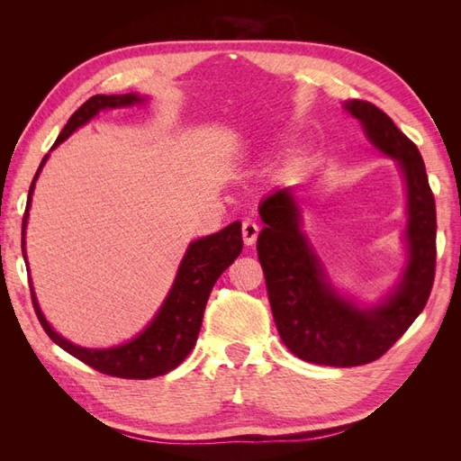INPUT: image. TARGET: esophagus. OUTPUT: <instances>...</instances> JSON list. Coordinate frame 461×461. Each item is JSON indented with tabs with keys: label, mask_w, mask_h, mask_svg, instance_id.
Returning a JSON list of instances; mask_svg holds the SVG:
<instances>
[{
	"label": "esophagus",
	"mask_w": 461,
	"mask_h": 461,
	"mask_svg": "<svg viewBox=\"0 0 461 461\" xmlns=\"http://www.w3.org/2000/svg\"><path fill=\"white\" fill-rule=\"evenodd\" d=\"M258 232H259V227L256 225L254 221H244L242 222V239H244V244L246 246H252V244H256V240H258Z\"/></svg>",
	"instance_id": "obj_1"
}]
</instances>
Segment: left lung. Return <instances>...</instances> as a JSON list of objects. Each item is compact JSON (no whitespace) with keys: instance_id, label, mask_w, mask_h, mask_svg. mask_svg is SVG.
<instances>
[{"instance_id":"1","label":"left lung","mask_w":461,"mask_h":461,"mask_svg":"<svg viewBox=\"0 0 461 461\" xmlns=\"http://www.w3.org/2000/svg\"><path fill=\"white\" fill-rule=\"evenodd\" d=\"M369 142L398 161L408 190V265L402 281L371 308L340 296L325 273L290 188L265 198L259 215L258 258L275 325L288 350L303 361L330 367L366 366L390 350L425 308L437 265V207L420 149L376 105L344 104Z\"/></svg>"}]
</instances>
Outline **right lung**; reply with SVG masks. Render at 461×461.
Returning <instances> with one entry per match:
<instances>
[{"instance_id":"add662e5","label":"right lung","mask_w":461,"mask_h":461,"mask_svg":"<svg viewBox=\"0 0 461 461\" xmlns=\"http://www.w3.org/2000/svg\"><path fill=\"white\" fill-rule=\"evenodd\" d=\"M144 100L146 97H140L132 92L122 95H92L90 100L82 104L71 115V119L67 121L65 129L58 136V140H55L51 149L58 148L63 140H67L78 127L86 124L92 117L100 113L102 109L129 107L134 104H142ZM46 161L48 156L41 159L38 167L29 190V200H26V209L23 217V258H26L24 229L26 221H29L34 183ZM240 227V221H234L229 227L215 234H209L203 236V239L190 242L183 261L178 265L175 283L158 315L151 319V323L138 334L136 339H132L127 344L105 348V350H92V348H82L65 340L46 321L38 305L34 290L31 286L34 312L38 315L40 325L44 327L48 337L59 348H63L65 352L75 356L82 364H86L104 375L121 376V379H151V376L169 373L183 364L185 357L192 352L194 344L198 340L203 310L209 294H212L213 285L217 283V278L222 275V271H225L242 252Z\"/></svg>"}]
</instances>
